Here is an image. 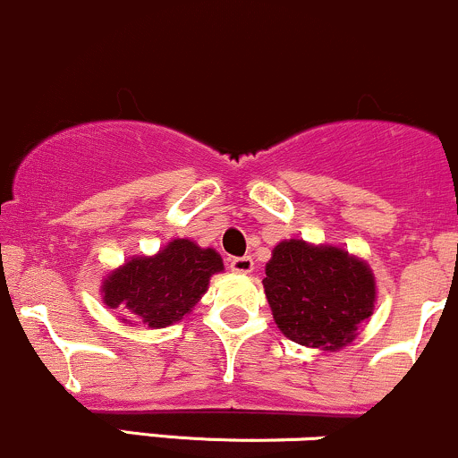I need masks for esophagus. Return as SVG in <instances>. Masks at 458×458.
Returning <instances> with one entry per match:
<instances>
[{
	"label": "esophagus",
	"mask_w": 458,
	"mask_h": 458,
	"mask_svg": "<svg viewBox=\"0 0 458 458\" xmlns=\"http://www.w3.org/2000/svg\"><path fill=\"white\" fill-rule=\"evenodd\" d=\"M230 269L237 274H250L254 269L252 257H233L230 259Z\"/></svg>",
	"instance_id": "34e87169"
}]
</instances>
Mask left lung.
Returning <instances> with one entry per match:
<instances>
[{"instance_id":"1","label":"left lung","mask_w":458,"mask_h":458,"mask_svg":"<svg viewBox=\"0 0 458 458\" xmlns=\"http://www.w3.org/2000/svg\"><path fill=\"white\" fill-rule=\"evenodd\" d=\"M278 329L298 344L335 351L373 314L375 281L367 263L331 245L290 239L274 248L263 278Z\"/></svg>"}]
</instances>
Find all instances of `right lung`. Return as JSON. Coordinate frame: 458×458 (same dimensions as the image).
<instances>
[{
	"label": "right lung",
	"instance_id": "1",
	"mask_svg": "<svg viewBox=\"0 0 458 458\" xmlns=\"http://www.w3.org/2000/svg\"><path fill=\"white\" fill-rule=\"evenodd\" d=\"M224 269L215 250L175 239L156 257H138L109 274L103 301L109 310L160 329L184 318L208 290L210 276Z\"/></svg>",
	"mask_w": 458,
	"mask_h": 458
}]
</instances>
